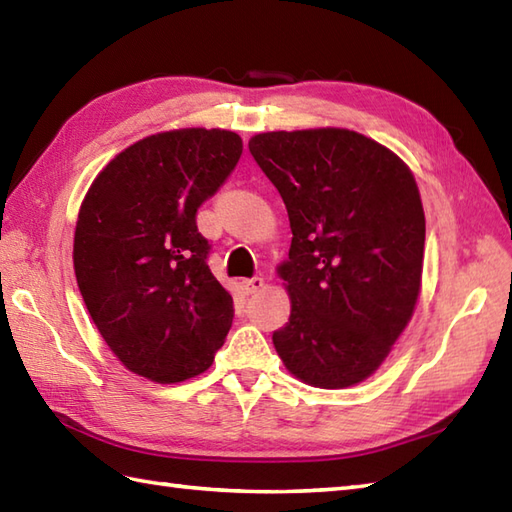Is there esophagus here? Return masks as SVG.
<instances>
[{"label":"esophagus","instance_id":"esophagus-1","mask_svg":"<svg viewBox=\"0 0 512 512\" xmlns=\"http://www.w3.org/2000/svg\"><path fill=\"white\" fill-rule=\"evenodd\" d=\"M264 277H250V279H244L242 281V290L246 292V295H257L259 290H264Z\"/></svg>","mask_w":512,"mask_h":512}]
</instances>
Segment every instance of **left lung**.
Returning <instances> with one entry per match:
<instances>
[{
	"instance_id": "1",
	"label": "left lung",
	"mask_w": 512,
	"mask_h": 512,
	"mask_svg": "<svg viewBox=\"0 0 512 512\" xmlns=\"http://www.w3.org/2000/svg\"><path fill=\"white\" fill-rule=\"evenodd\" d=\"M288 209L290 253L279 266L292 301L273 334L303 383H363L416 310L424 211L416 178L394 151L341 127L266 132L248 140Z\"/></svg>"
}]
</instances>
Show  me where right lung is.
Masks as SVG:
<instances>
[{"mask_svg":"<svg viewBox=\"0 0 512 512\" xmlns=\"http://www.w3.org/2000/svg\"><path fill=\"white\" fill-rule=\"evenodd\" d=\"M242 138L187 127L123 149L85 193L74 273L105 343L129 372L171 385L211 367L233 297L211 273L195 213L231 176Z\"/></svg>","mask_w":512,"mask_h":512,"instance_id":"1","label":"right lung"}]
</instances>
